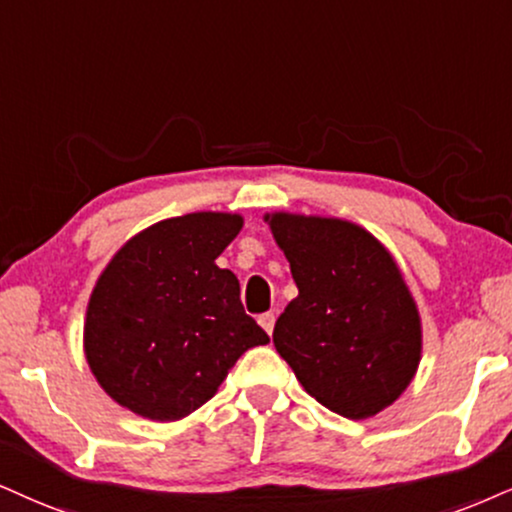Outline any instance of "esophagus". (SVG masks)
Returning <instances> with one entry per match:
<instances>
[{
    "label": "esophagus",
    "instance_id": "34e87169",
    "mask_svg": "<svg viewBox=\"0 0 512 512\" xmlns=\"http://www.w3.org/2000/svg\"><path fill=\"white\" fill-rule=\"evenodd\" d=\"M258 325L263 327L268 334H273V327H275V313H263L261 318H258Z\"/></svg>",
    "mask_w": 512,
    "mask_h": 512
}]
</instances>
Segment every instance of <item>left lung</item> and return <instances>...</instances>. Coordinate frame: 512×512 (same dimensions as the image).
<instances>
[{
	"instance_id": "8db88e82",
	"label": "left lung",
	"mask_w": 512,
	"mask_h": 512,
	"mask_svg": "<svg viewBox=\"0 0 512 512\" xmlns=\"http://www.w3.org/2000/svg\"><path fill=\"white\" fill-rule=\"evenodd\" d=\"M299 296L277 318L273 344L315 401L349 420L391 406L413 382L422 325L394 256L342 218L266 213Z\"/></svg>"
}]
</instances>
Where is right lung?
Returning <instances> with one entry per match:
<instances>
[{"instance_id": "obj_1", "label": "right lung", "mask_w": 512, "mask_h": 512, "mask_svg": "<svg viewBox=\"0 0 512 512\" xmlns=\"http://www.w3.org/2000/svg\"><path fill=\"white\" fill-rule=\"evenodd\" d=\"M237 213L199 211L130 237L102 270L85 315V358L118 406L175 422L213 399L244 351L270 337L216 258L242 230Z\"/></svg>"}]
</instances>
